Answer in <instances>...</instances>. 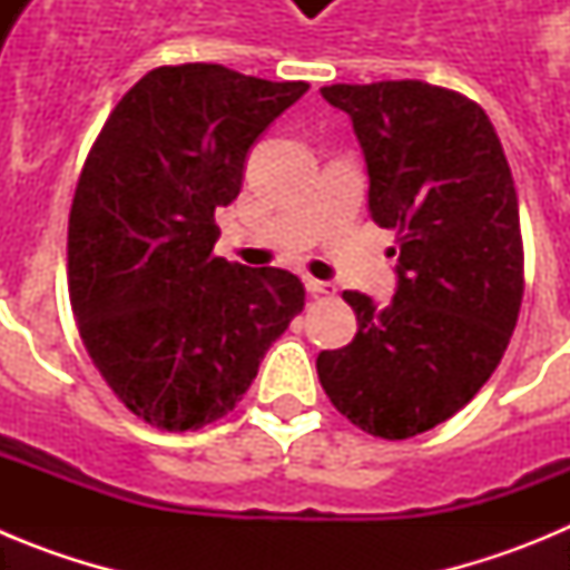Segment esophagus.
<instances>
[{"label": "esophagus", "instance_id": "esophagus-1", "mask_svg": "<svg viewBox=\"0 0 570 570\" xmlns=\"http://www.w3.org/2000/svg\"><path fill=\"white\" fill-rule=\"evenodd\" d=\"M305 288H308L311 296H331V294H336V288H334V285H331V282L314 279V276H308V279H305Z\"/></svg>", "mask_w": 570, "mask_h": 570}]
</instances>
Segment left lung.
Masks as SVG:
<instances>
[{"instance_id":"left-lung-1","label":"left lung","mask_w":570,"mask_h":570,"mask_svg":"<svg viewBox=\"0 0 570 570\" xmlns=\"http://www.w3.org/2000/svg\"><path fill=\"white\" fill-rule=\"evenodd\" d=\"M365 156L367 214L394 228L396 291L342 299L360 331L316 371L342 416L382 440L451 420L500 365L522 305L520 203L491 119L454 90L331 85Z\"/></svg>"}]
</instances>
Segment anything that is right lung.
<instances>
[{"instance_id":"1","label":"right lung","mask_w":570,"mask_h":570,"mask_svg":"<svg viewBox=\"0 0 570 570\" xmlns=\"http://www.w3.org/2000/svg\"><path fill=\"white\" fill-rule=\"evenodd\" d=\"M308 90L223 65L145 73L85 159L68 225V288L114 394L168 431L234 411L305 305L282 268L214 256L216 208L239 196L268 125Z\"/></svg>"}]
</instances>
